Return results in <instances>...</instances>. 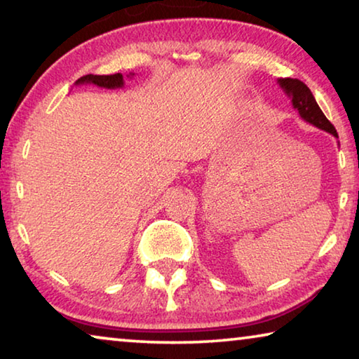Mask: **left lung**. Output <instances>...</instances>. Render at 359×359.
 Here are the masks:
<instances>
[{
  "instance_id": "obj_1",
  "label": "left lung",
  "mask_w": 359,
  "mask_h": 359,
  "mask_svg": "<svg viewBox=\"0 0 359 359\" xmlns=\"http://www.w3.org/2000/svg\"><path fill=\"white\" fill-rule=\"evenodd\" d=\"M277 83L280 85V88L285 92V95L288 96L291 100V104L299 114V117L307 121V123H311L313 126H317V128L323 130L326 133H330L334 137H339L337 136V131L334 128L332 123L330 120L326 118V115L321 112L320 106L317 104V101H315L313 95L309 87L304 82L297 81V79H278Z\"/></svg>"
}]
</instances>
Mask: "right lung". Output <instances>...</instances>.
I'll use <instances>...</instances> for the list:
<instances>
[{"mask_svg": "<svg viewBox=\"0 0 359 359\" xmlns=\"http://www.w3.org/2000/svg\"><path fill=\"white\" fill-rule=\"evenodd\" d=\"M135 76V72H130L126 77H133ZM83 83H93L96 87H101V88H109V90H114V88H121L123 87V76L117 72V74H111V76H95V74H87L81 79H77L76 85H83Z\"/></svg>", "mask_w": 359, "mask_h": 359, "instance_id": "right-lung-1", "label": "right lung"}]
</instances>
